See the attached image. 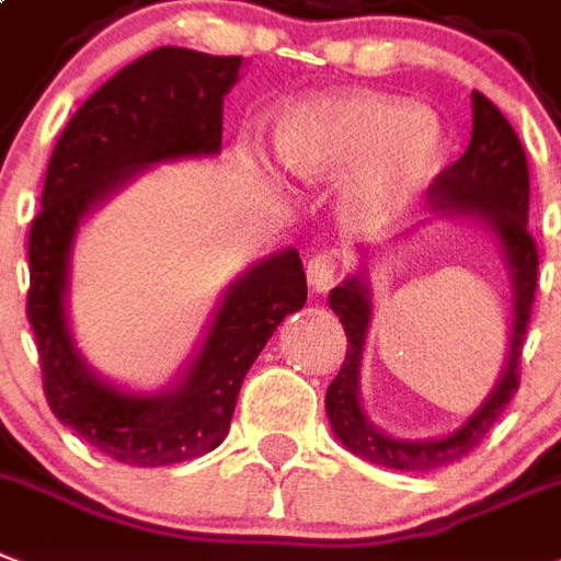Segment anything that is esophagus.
<instances>
[{"instance_id":"1","label":"esophagus","mask_w":561,"mask_h":561,"mask_svg":"<svg viewBox=\"0 0 561 561\" xmlns=\"http://www.w3.org/2000/svg\"><path fill=\"white\" fill-rule=\"evenodd\" d=\"M305 273H308V282H311L313 290H328L334 285L336 273H340V262L331 253H313L305 265Z\"/></svg>"}]
</instances>
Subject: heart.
I'll use <instances>...</instances> for the list:
<instances>
[{
    "instance_id": "heart-1",
    "label": "heart",
    "mask_w": 561,
    "mask_h": 561,
    "mask_svg": "<svg viewBox=\"0 0 561 561\" xmlns=\"http://www.w3.org/2000/svg\"><path fill=\"white\" fill-rule=\"evenodd\" d=\"M276 154L305 184H334L352 175L343 218L354 230H377L398 218L432 178L440 158V126L432 112L400 100L325 94L282 115Z\"/></svg>"
}]
</instances>
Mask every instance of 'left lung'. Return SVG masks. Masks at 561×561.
I'll return each mask as SVG.
<instances>
[{
  "mask_svg": "<svg viewBox=\"0 0 561 561\" xmlns=\"http://www.w3.org/2000/svg\"><path fill=\"white\" fill-rule=\"evenodd\" d=\"M430 207L440 218H481L499 236L510 267V282H513V331H510L507 363H504L499 383L461 430L432 440L389 438L368 421L359 407V363H363V345H366L368 322H371V288H368L366 273L348 276L343 285L331 290L328 305L340 317L348 336L343 368L325 391L331 430L354 455L377 467L400 472L438 470L470 455L518 391L522 343H525L533 299H536V282H539V250L533 236L527 233L530 172H527V154L516 129L481 91H472L470 147L453 167H446L432 181Z\"/></svg>",
  "mask_w": 561,
  "mask_h": 561,
  "instance_id": "obj_1",
  "label": "left lung"
}]
</instances>
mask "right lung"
Instances as JSON below:
<instances>
[{
  "label": "right lung",
  "mask_w": 561,
  "mask_h": 561,
  "mask_svg": "<svg viewBox=\"0 0 561 561\" xmlns=\"http://www.w3.org/2000/svg\"><path fill=\"white\" fill-rule=\"evenodd\" d=\"M241 57L163 45L100 85L59 135L28 236V322L48 407L94 449L167 467L216 449L259 352L308 299L302 259L273 253L227 288L204 345L172 389L131 394L100 380L68 328V259L80 221L152 163L221 152V106Z\"/></svg>",
  "instance_id": "right-lung-1"
}]
</instances>
